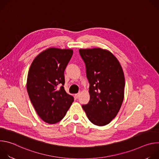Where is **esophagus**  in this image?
I'll return each mask as SVG.
<instances>
[{
  "label": "esophagus",
  "mask_w": 159,
  "mask_h": 159,
  "mask_svg": "<svg viewBox=\"0 0 159 159\" xmlns=\"http://www.w3.org/2000/svg\"><path fill=\"white\" fill-rule=\"evenodd\" d=\"M80 93H78V94H75V96L76 98H79L80 97Z\"/></svg>",
  "instance_id": "34e87169"
}]
</instances>
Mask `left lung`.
<instances>
[{
  "instance_id": "left-lung-1",
  "label": "left lung",
  "mask_w": 159,
  "mask_h": 159,
  "mask_svg": "<svg viewBox=\"0 0 159 159\" xmlns=\"http://www.w3.org/2000/svg\"><path fill=\"white\" fill-rule=\"evenodd\" d=\"M79 52L90 84V101L82 108L92 123L106 125L116 116L124 99L123 69L116 57L107 50L80 49Z\"/></svg>"
}]
</instances>
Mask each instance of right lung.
<instances>
[{
	"mask_svg": "<svg viewBox=\"0 0 159 159\" xmlns=\"http://www.w3.org/2000/svg\"><path fill=\"white\" fill-rule=\"evenodd\" d=\"M72 55V49L48 48L35 57L30 67L28 93L37 114L47 123L61 120L74 101L63 86L64 71Z\"/></svg>",
	"mask_w": 159,
	"mask_h": 159,
	"instance_id": "obj_1",
	"label": "right lung"
}]
</instances>
